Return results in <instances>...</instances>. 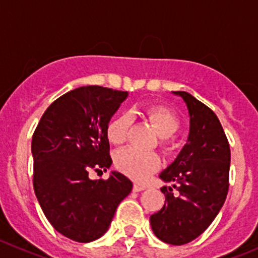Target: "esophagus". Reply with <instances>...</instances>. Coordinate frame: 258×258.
Listing matches in <instances>:
<instances>
[{
	"mask_svg": "<svg viewBox=\"0 0 258 258\" xmlns=\"http://www.w3.org/2000/svg\"><path fill=\"white\" fill-rule=\"evenodd\" d=\"M146 187L145 186H141V184H137V183H135L134 184V191L135 192H141V191H144V189H145Z\"/></svg>",
	"mask_w": 258,
	"mask_h": 258,
	"instance_id": "esophagus-1",
	"label": "esophagus"
}]
</instances>
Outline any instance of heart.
<instances>
[{"mask_svg": "<svg viewBox=\"0 0 258 258\" xmlns=\"http://www.w3.org/2000/svg\"><path fill=\"white\" fill-rule=\"evenodd\" d=\"M140 115L146 118L158 135L160 136L159 145L165 153H172L174 150V143L172 135L175 134L179 127V119L177 114L164 105L148 104L143 105L136 110ZM131 121L126 114L113 118L107 126L108 140L114 145H122L126 143L128 136V130ZM115 165L121 172L134 178L139 182H145L154 172L160 168L162 160L156 153L139 151L136 149H124L115 156Z\"/></svg>", "mask_w": 258, "mask_h": 258, "instance_id": "b5f03b06", "label": "heart"}]
</instances>
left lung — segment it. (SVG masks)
<instances>
[{
  "instance_id": "1",
  "label": "left lung",
  "mask_w": 258,
  "mask_h": 258,
  "mask_svg": "<svg viewBox=\"0 0 258 258\" xmlns=\"http://www.w3.org/2000/svg\"><path fill=\"white\" fill-rule=\"evenodd\" d=\"M184 100L189 114L187 144L160 173L165 204L150 216L154 234L168 244L182 245L205 232L220 211L229 188L230 148L215 113L186 91H173Z\"/></svg>"
}]
</instances>
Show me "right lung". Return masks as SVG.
Segmentation results:
<instances>
[{"mask_svg":"<svg viewBox=\"0 0 258 258\" xmlns=\"http://www.w3.org/2000/svg\"><path fill=\"white\" fill-rule=\"evenodd\" d=\"M127 95L96 85L69 91L47 108L33 135L35 196L52 227L75 242L102 237L132 189L118 172L107 180L89 177L112 164L107 126Z\"/></svg>","mask_w":258,"mask_h":258,"instance_id":"right-lung-1","label":"right lung"}]
</instances>
